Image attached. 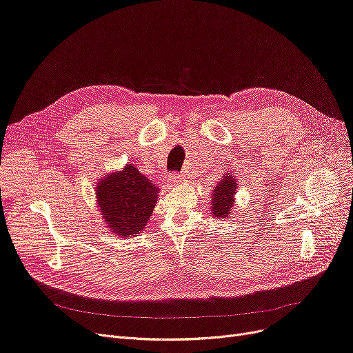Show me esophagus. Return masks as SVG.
Segmentation results:
<instances>
[{"mask_svg": "<svg viewBox=\"0 0 353 353\" xmlns=\"http://www.w3.org/2000/svg\"><path fill=\"white\" fill-rule=\"evenodd\" d=\"M183 174H180V173H177V172H173V173H170V176H168V181H172V183H179V181H183Z\"/></svg>", "mask_w": 353, "mask_h": 353, "instance_id": "obj_1", "label": "esophagus"}]
</instances>
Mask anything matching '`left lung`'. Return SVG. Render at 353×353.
Listing matches in <instances>:
<instances>
[{"label": "left lung", "mask_w": 353, "mask_h": 353, "mask_svg": "<svg viewBox=\"0 0 353 353\" xmlns=\"http://www.w3.org/2000/svg\"><path fill=\"white\" fill-rule=\"evenodd\" d=\"M236 179L225 176L223 181L215 186L212 194V215L218 218H228L232 214L234 194H236Z\"/></svg>", "instance_id": "left-lung-1"}]
</instances>
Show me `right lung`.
Returning <instances> with one entry per match:
<instances>
[{"label":"right lung","instance_id":"add662e5","mask_svg":"<svg viewBox=\"0 0 353 353\" xmlns=\"http://www.w3.org/2000/svg\"><path fill=\"white\" fill-rule=\"evenodd\" d=\"M159 188L128 164L97 185V201L103 219L117 236L134 237L147 225L159 196Z\"/></svg>","mask_w":353,"mask_h":353}]
</instances>
